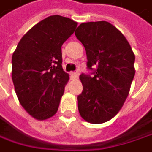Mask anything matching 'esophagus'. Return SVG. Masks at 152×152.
Returning a JSON list of instances; mask_svg holds the SVG:
<instances>
[{
  "mask_svg": "<svg viewBox=\"0 0 152 152\" xmlns=\"http://www.w3.org/2000/svg\"><path fill=\"white\" fill-rule=\"evenodd\" d=\"M71 77H72V79H77L78 78V72H72V73H71Z\"/></svg>",
  "mask_w": 152,
  "mask_h": 152,
  "instance_id": "esophagus-1",
  "label": "esophagus"
}]
</instances>
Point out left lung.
Wrapping results in <instances>:
<instances>
[{
    "instance_id": "obj_1",
    "label": "left lung",
    "mask_w": 152,
    "mask_h": 152,
    "mask_svg": "<svg viewBox=\"0 0 152 152\" xmlns=\"http://www.w3.org/2000/svg\"><path fill=\"white\" fill-rule=\"evenodd\" d=\"M75 36L85 47L87 66L94 74L80 75L83 87L78 96L80 115L90 124L107 122L128 97L135 74L134 53L124 36L107 21L81 23Z\"/></svg>"
}]
</instances>
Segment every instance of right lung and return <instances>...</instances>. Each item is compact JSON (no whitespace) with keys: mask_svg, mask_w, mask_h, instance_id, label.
Here are the masks:
<instances>
[{"mask_svg":"<svg viewBox=\"0 0 152 152\" xmlns=\"http://www.w3.org/2000/svg\"><path fill=\"white\" fill-rule=\"evenodd\" d=\"M78 23L53 15L31 28L12 54L11 77L18 99L37 120L56 114L69 74L63 70L62 45Z\"/></svg>","mask_w":152,"mask_h":152,"instance_id":"right-lung-1","label":"right lung"}]
</instances>
